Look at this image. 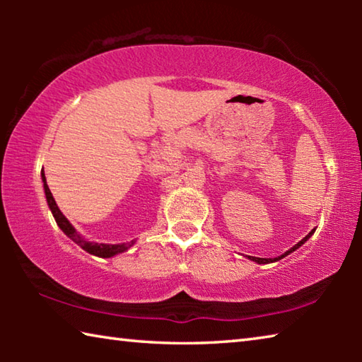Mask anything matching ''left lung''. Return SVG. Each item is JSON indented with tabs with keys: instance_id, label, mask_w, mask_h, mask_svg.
I'll return each mask as SVG.
<instances>
[{
	"instance_id": "8db88e82",
	"label": "left lung",
	"mask_w": 362,
	"mask_h": 362,
	"mask_svg": "<svg viewBox=\"0 0 362 362\" xmlns=\"http://www.w3.org/2000/svg\"><path fill=\"white\" fill-rule=\"evenodd\" d=\"M313 233H315V230H311L310 233H308V235H306L305 238H303V240L302 241H300V243H297L296 244V246H293V247H291L289 250H287V252H284L283 255H281V257H276V259H260V257H247V259H250V260H254V262H257V263H269V262H276V260H281V259H283V257H286V255H289L291 252H292V250H296V249H298L300 246H302V244H305V241H308V238L311 236V235H313Z\"/></svg>"
}]
</instances>
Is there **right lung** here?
<instances>
[{"label":"right lung","instance_id":"1","mask_svg":"<svg viewBox=\"0 0 362 362\" xmlns=\"http://www.w3.org/2000/svg\"><path fill=\"white\" fill-rule=\"evenodd\" d=\"M41 177H42V187H45L47 206H49V209H51L54 218H56L57 225L60 226V230H62L73 243H76L79 247L84 249L86 252L93 254L95 257H103V259H108V257H113L116 254L126 252L127 249L134 246V243H136V240H132L131 243H121V244H102V243L86 241L84 238L79 235V233L75 228H73V225L69 222V220H66V217L64 216V214L60 212V209H59L57 204H56V199H54L51 189H49V187H47L45 174H41Z\"/></svg>","mask_w":362,"mask_h":362}]
</instances>
